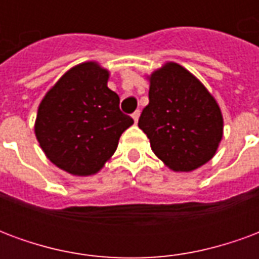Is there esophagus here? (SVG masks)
<instances>
[{"instance_id":"1","label":"esophagus","mask_w":259,"mask_h":259,"mask_svg":"<svg viewBox=\"0 0 259 259\" xmlns=\"http://www.w3.org/2000/svg\"><path fill=\"white\" fill-rule=\"evenodd\" d=\"M132 118H133V120H135L136 123H137V122H139V118H140V111H139V109H137V111H135V112H133V115H132Z\"/></svg>"}]
</instances>
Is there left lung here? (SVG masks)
Segmentation results:
<instances>
[{
  "instance_id": "1",
  "label": "left lung",
  "mask_w": 259,
  "mask_h": 259,
  "mask_svg": "<svg viewBox=\"0 0 259 259\" xmlns=\"http://www.w3.org/2000/svg\"><path fill=\"white\" fill-rule=\"evenodd\" d=\"M150 79V102L139 119L154 154L175 172H191L211 159L222 140L221 108L195 76L175 62Z\"/></svg>"
}]
</instances>
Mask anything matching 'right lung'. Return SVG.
<instances>
[{
    "mask_svg": "<svg viewBox=\"0 0 259 259\" xmlns=\"http://www.w3.org/2000/svg\"><path fill=\"white\" fill-rule=\"evenodd\" d=\"M108 77L109 72L97 62L76 65L40 102L37 140L48 159L68 174H97L133 124L119 109V96L108 89Z\"/></svg>",
    "mask_w": 259,
    "mask_h": 259,
    "instance_id": "right-lung-1",
    "label": "right lung"
}]
</instances>
